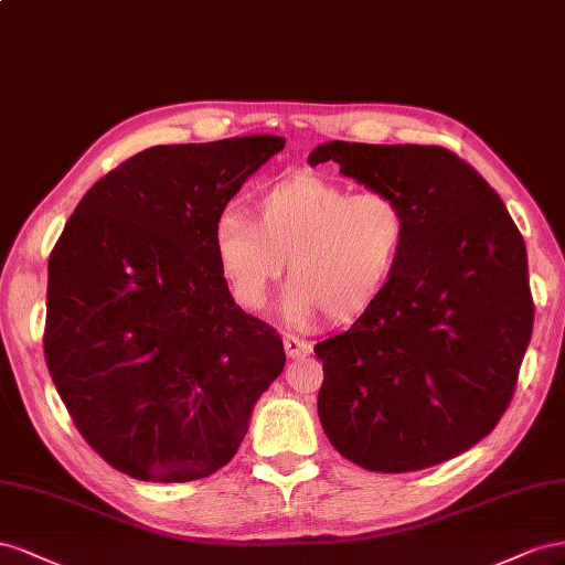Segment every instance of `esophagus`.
<instances>
[{"instance_id": "esophagus-1", "label": "esophagus", "mask_w": 565, "mask_h": 565, "mask_svg": "<svg viewBox=\"0 0 565 565\" xmlns=\"http://www.w3.org/2000/svg\"><path fill=\"white\" fill-rule=\"evenodd\" d=\"M284 348H286V354L291 360L308 358V354L312 352V345L308 341H300V338L294 335V333H284Z\"/></svg>"}]
</instances>
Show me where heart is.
Returning a JSON list of instances; mask_svg holds the SVG:
<instances>
[{
  "mask_svg": "<svg viewBox=\"0 0 565 565\" xmlns=\"http://www.w3.org/2000/svg\"><path fill=\"white\" fill-rule=\"evenodd\" d=\"M405 238L407 215L388 193H350L317 174L257 193L253 222L227 207L213 227L217 267L246 310L267 308L288 260L284 315L294 324L364 315L388 286Z\"/></svg>",
  "mask_w": 565,
  "mask_h": 565,
  "instance_id": "1",
  "label": "heart"
}]
</instances>
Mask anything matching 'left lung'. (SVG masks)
<instances>
[{"instance_id":"8db88e82","label":"left lung","mask_w":565,"mask_h":565,"mask_svg":"<svg viewBox=\"0 0 565 565\" xmlns=\"http://www.w3.org/2000/svg\"><path fill=\"white\" fill-rule=\"evenodd\" d=\"M393 196L407 238L388 286L315 345L319 422L366 471L443 463L492 433L533 335L523 236L482 177L443 147L327 141L308 163Z\"/></svg>"}]
</instances>
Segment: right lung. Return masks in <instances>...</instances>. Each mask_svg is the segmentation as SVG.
Segmentation results:
<instances>
[{
    "label": "right lung",
    "mask_w": 565,
    "mask_h": 565,
    "mask_svg": "<svg viewBox=\"0 0 565 565\" xmlns=\"http://www.w3.org/2000/svg\"><path fill=\"white\" fill-rule=\"evenodd\" d=\"M274 135L151 147L96 182L50 255L44 358L75 428L151 482L230 463L281 374L279 333L234 302L213 227Z\"/></svg>",
    "instance_id": "add662e5"
}]
</instances>
